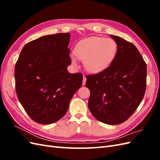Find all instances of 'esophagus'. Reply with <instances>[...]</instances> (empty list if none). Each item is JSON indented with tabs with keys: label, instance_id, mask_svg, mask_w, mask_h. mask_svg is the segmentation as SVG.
<instances>
[{
	"label": "esophagus",
	"instance_id": "34e87169",
	"mask_svg": "<svg viewBox=\"0 0 160 160\" xmlns=\"http://www.w3.org/2000/svg\"><path fill=\"white\" fill-rule=\"evenodd\" d=\"M86 81H87V78H86V77H85V76H83V85H85Z\"/></svg>",
	"mask_w": 160,
	"mask_h": 160
}]
</instances>
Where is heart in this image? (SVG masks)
<instances>
[{
  "mask_svg": "<svg viewBox=\"0 0 160 160\" xmlns=\"http://www.w3.org/2000/svg\"><path fill=\"white\" fill-rule=\"evenodd\" d=\"M118 51L117 42L112 38L90 37L77 43L75 55L83 61L85 69L91 73L98 74L107 69L114 61ZM72 63L77 65L75 57L71 58Z\"/></svg>",
  "mask_w": 160,
  "mask_h": 160,
  "instance_id": "1",
  "label": "heart"
}]
</instances>
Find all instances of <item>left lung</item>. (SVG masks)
<instances>
[{
	"label": "left lung",
	"mask_w": 160,
	"mask_h": 160,
	"mask_svg": "<svg viewBox=\"0 0 160 160\" xmlns=\"http://www.w3.org/2000/svg\"><path fill=\"white\" fill-rule=\"evenodd\" d=\"M114 61L104 71L86 76L90 90L88 107L94 117L109 125L120 124L137 109L146 89L147 66L133 44L118 36Z\"/></svg>",
	"instance_id": "obj_1"
}]
</instances>
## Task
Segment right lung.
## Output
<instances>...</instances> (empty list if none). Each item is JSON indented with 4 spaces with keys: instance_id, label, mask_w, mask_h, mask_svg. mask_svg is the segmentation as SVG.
Masks as SVG:
<instances>
[{
    "instance_id": "right-lung-1",
    "label": "right lung",
    "mask_w": 160,
    "mask_h": 160,
    "mask_svg": "<svg viewBox=\"0 0 160 160\" xmlns=\"http://www.w3.org/2000/svg\"><path fill=\"white\" fill-rule=\"evenodd\" d=\"M70 34L41 37L26 44L14 69L18 99L37 123L50 124L65 115L69 102L82 85L83 75L71 74L68 48Z\"/></svg>"
}]
</instances>
